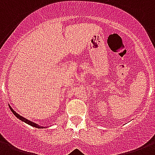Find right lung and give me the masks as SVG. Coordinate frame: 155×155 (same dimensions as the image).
Listing matches in <instances>:
<instances>
[{"label":"right lung","instance_id":"right-lung-1","mask_svg":"<svg viewBox=\"0 0 155 155\" xmlns=\"http://www.w3.org/2000/svg\"><path fill=\"white\" fill-rule=\"evenodd\" d=\"M9 108H10L11 111H12V112H13V114H14L15 116H16V117H17V118H19L20 120H21V121H23V122H25V123H27V124L30 125V126H32V127H36V128H43L42 127H40V126H38V125H37V124H36V123H34V122H30V121H29V120H27L26 118H25V117H21V115H19V114H17V113L15 112V111L13 110V109L11 108L10 106H9Z\"/></svg>","mask_w":155,"mask_h":155}]
</instances>
